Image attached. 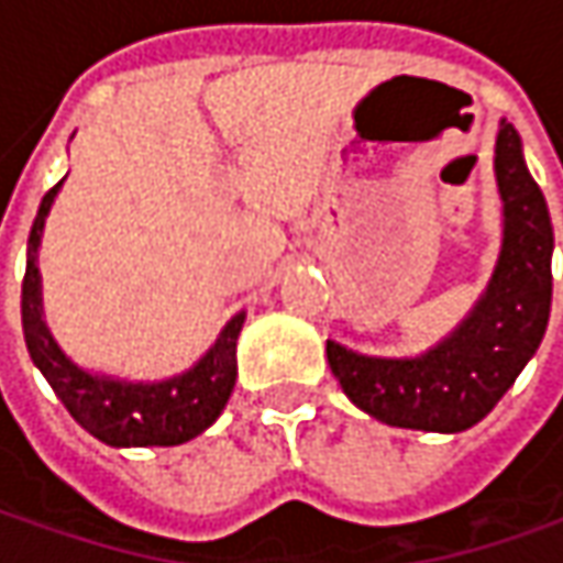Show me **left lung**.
I'll return each instance as SVG.
<instances>
[{
	"instance_id": "8db88e82",
	"label": "left lung",
	"mask_w": 563,
	"mask_h": 563,
	"mask_svg": "<svg viewBox=\"0 0 563 563\" xmlns=\"http://www.w3.org/2000/svg\"><path fill=\"white\" fill-rule=\"evenodd\" d=\"M495 186L501 245L493 277L449 336L420 355L379 358L327 340L342 393L379 423L464 433L498 405L533 358L552 311L554 230L542 189L523 162L520 133L498 121Z\"/></svg>"
}]
</instances>
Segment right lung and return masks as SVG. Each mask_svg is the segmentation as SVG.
Returning <instances> with one entry per match:
<instances>
[{"label":"right lung","instance_id":"add662e5","mask_svg":"<svg viewBox=\"0 0 563 563\" xmlns=\"http://www.w3.org/2000/svg\"><path fill=\"white\" fill-rule=\"evenodd\" d=\"M62 184H55L43 196L36 221L30 227L27 271L21 283V320H24L30 358L40 367V374L49 379L55 396L62 398L70 417L99 442L114 449L184 445L221 417L223 405L236 386V340L245 323V311L227 320L202 358L174 377L124 379L96 374L70 361L52 336L43 314V277H40L43 230Z\"/></svg>","mask_w":563,"mask_h":563}]
</instances>
